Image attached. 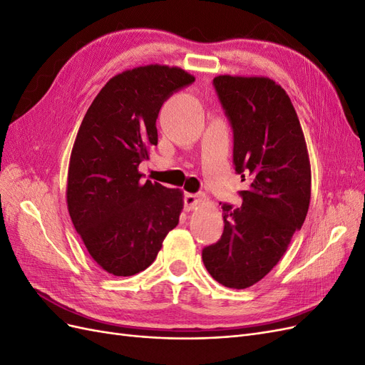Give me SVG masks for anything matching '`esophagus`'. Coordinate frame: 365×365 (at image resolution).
Wrapping results in <instances>:
<instances>
[{
	"instance_id": "esophagus-1",
	"label": "esophagus",
	"mask_w": 365,
	"mask_h": 365,
	"mask_svg": "<svg viewBox=\"0 0 365 365\" xmlns=\"http://www.w3.org/2000/svg\"><path fill=\"white\" fill-rule=\"evenodd\" d=\"M204 201L200 195H195V193H185L184 195V207L185 210H193L196 207L202 205Z\"/></svg>"
}]
</instances>
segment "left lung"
Segmentation results:
<instances>
[{
	"instance_id": "left-lung-1",
	"label": "left lung",
	"mask_w": 365,
	"mask_h": 365,
	"mask_svg": "<svg viewBox=\"0 0 365 365\" xmlns=\"http://www.w3.org/2000/svg\"><path fill=\"white\" fill-rule=\"evenodd\" d=\"M215 90L233 128L236 172L250 176L242 205L222 204L224 233L202 250L212 277L245 289L288 250L311 202V163L289 96L269 77L217 76Z\"/></svg>"
}]
</instances>
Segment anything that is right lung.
<instances>
[{
  "instance_id": "add662e5",
  "label": "right lung",
  "mask_w": 365,
  "mask_h": 365,
  "mask_svg": "<svg viewBox=\"0 0 365 365\" xmlns=\"http://www.w3.org/2000/svg\"><path fill=\"white\" fill-rule=\"evenodd\" d=\"M195 77L178 67L146 65L109 79L77 132L68 165L73 225L94 262L117 277L145 271L180 222V189L141 181L138 165L158 145L163 103Z\"/></svg>"
}]
</instances>
